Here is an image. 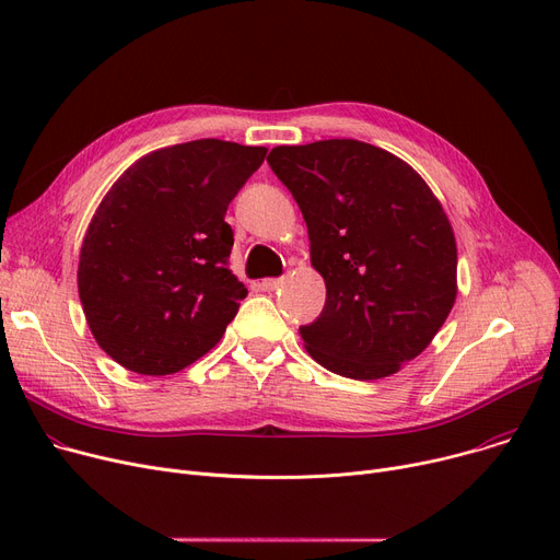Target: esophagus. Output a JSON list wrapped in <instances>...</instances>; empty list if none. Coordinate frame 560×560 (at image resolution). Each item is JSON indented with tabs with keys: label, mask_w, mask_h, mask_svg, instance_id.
<instances>
[{
	"label": "esophagus",
	"mask_w": 560,
	"mask_h": 560,
	"mask_svg": "<svg viewBox=\"0 0 560 560\" xmlns=\"http://www.w3.org/2000/svg\"><path fill=\"white\" fill-rule=\"evenodd\" d=\"M281 283H283L281 279H262V281L258 283V288L265 290V292H272V290H277Z\"/></svg>",
	"instance_id": "obj_1"
}]
</instances>
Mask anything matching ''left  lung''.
<instances>
[{"instance_id": "left-lung-1", "label": "left lung", "mask_w": 560, "mask_h": 560, "mask_svg": "<svg viewBox=\"0 0 560 560\" xmlns=\"http://www.w3.org/2000/svg\"><path fill=\"white\" fill-rule=\"evenodd\" d=\"M295 197L311 265L327 285L304 347L340 376L374 381L431 345L456 302V238L443 203L399 156L361 140L275 147Z\"/></svg>"}]
</instances>
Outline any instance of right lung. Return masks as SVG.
<instances>
[{
  "label": "right lung",
  "mask_w": 560,
  "mask_h": 560,
  "mask_svg": "<svg viewBox=\"0 0 560 560\" xmlns=\"http://www.w3.org/2000/svg\"><path fill=\"white\" fill-rule=\"evenodd\" d=\"M268 150L218 138L144 154L85 229L77 285L93 338L122 368L174 374L211 351L247 288L229 270L226 206Z\"/></svg>",
  "instance_id": "right-lung-1"
}]
</instances>
